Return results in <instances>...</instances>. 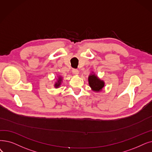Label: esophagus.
<instances>
[{
    "label": "esophagus",
    "mask_w": 152,
    "mask_h": 152,
    "mask_svg": "<svg viewBox=\"0 0 152 152\" xmlns=\"http://www.w3.org/2000/svg\"><path fill=\"white\" fill-rule=\"evenodd\" d=\"M72 72H73V74L77 75L79 74V70L77 69H72Z\"/></svg>",
    "instance_id": "obj_1"
}]
</instances>
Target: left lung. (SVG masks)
I'll return each mask as SVG.
<instances>
[{
    "label": "left lung",
    "mask_w": 152,
    "mask_h": 152,
    "mask_svg": "<svg viewBox=\"0 0 152 152\" xmlns=\"http://www.w3.org/2000/svg\"><path fill=\"white\" fill-rule=\"evenodd\" d=\"M89 85L94 92H100L102 90L105 86V83L103 80H100L94 72H92L88 77Z\"/></svg>",
    "instance_id": "8db88e82"
}]
</instances>
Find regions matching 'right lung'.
<instances>
[{
    "mask_svg": "<svg viewBox=\"0 0 152 152\" xmlns=\"http://www.w3.org/2000/svg\"><path fill=\"white\" fill-rule=\"evenodd\" d=\"M62 81H63V77L61 76H59L58 77V79H57V81L55 82V83L54 84L55 88H58L59 87H60V86H61V84Z\"/></svg>",
    "mask_w": 152,
    "mask_h": 152,
    "instance_id": "1",
    "label": "right lung"
}]
</instances>
